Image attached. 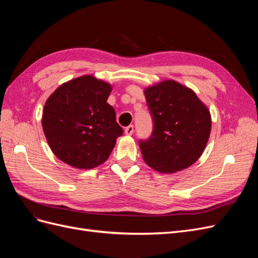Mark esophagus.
<instances>
[{"label": "esophagus", "instance_id": "obj_1", "mask_svg": "<svg viewBox=\"0 0 258 258\" xmlns=\"http://www.w3.org/2000/svg\"><path fill=\"white\" fill-rule=\"evenodd\" d=\"M134 130H135L134 124H129V126L126 127V129H124V134L128 135V136H131L132 134H134Z\"/></svg>", "mask_w": 258, "mask_h": 258}]
</instances>
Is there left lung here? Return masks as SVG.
<instances>
[{"label":"left lung","mask_w":258,"mask_h":258,"mask_svg":"<svg viewBox=\"0 0 258 258\" xmlns=\"http://www.w3.org/2000/svg\"><path fill=\"white\" fill-rule=\"evenodd\" d=\"M153 119L152 136L140 140L148 166L161 173H173L196 162L208 143L211 115L191 89L165 81L144 91Z\"/></svg>","instance_id":"8db88e82"}]
</instances>
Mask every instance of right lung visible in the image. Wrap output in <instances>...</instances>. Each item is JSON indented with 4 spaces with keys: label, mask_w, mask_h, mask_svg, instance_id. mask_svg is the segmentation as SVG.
<instances>
[{
    "label": "right lung",
    "mask_w": 258,
    "mask_h": 258,
    "mask_svg": "<svg viewBox=\"0 0 258 258\" xmlns=\"http://www.w3.org/2000/svg\"><path fill=\"white\" fill-rule=\"evenodd\" d=\"M111 91L110 84L85 75L62 84L46 101L42 126L60 160L92 169L108 158L123 132L106 102Z\"/></svg>",
    "instance_id": "1"
}]
</instances>
